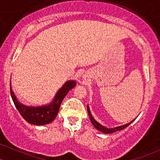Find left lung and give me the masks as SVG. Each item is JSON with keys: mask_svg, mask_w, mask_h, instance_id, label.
Here are the masks:
<instances>
[{"mask_svg": "<svg viewBox=\"0 0 160 160\" xmlns=\"http://www.w3.org/2000/svg\"><path fill=\"white\" fill-rule=\"evenodd\" d=\"M87 111H88V113H89V119H90L92 123L93 126H94L95 127L97 128V129L99 130V131L102 132H104V133H105V134L113 133V132H117V131H120V130L123 129V128H126V127H127V126H129V125L131 124L132 122L133 121H134V120H132V121H131V122H128V123H127V124L123 125V126H118V127L113 128H105L103 126H102V125H101V124H99L96 120H95V119L93 118L92 116V114H91L90 111H89V106H87Z\"/></svg>", "mask_w": 160, "mask_h": 160, "instance_id": "1", "label": "left lung"}]
</instances>
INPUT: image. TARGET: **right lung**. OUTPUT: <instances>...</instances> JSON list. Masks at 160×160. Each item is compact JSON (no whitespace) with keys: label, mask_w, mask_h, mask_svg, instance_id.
<instances>
[{"label":"right lung","mask_w":160,"mask_h":160,"mask_svg":"<svg viewBox=\"0 0 160 160\" xmlns=\"http://www.w3.org/2000/svg\"><path fill=\"white\" fill-rule=\"evenodd\" d=\"M76 86V82L73 80L66 82L64 86L58 91L53 102L48 105L42 107H28L19 102L11 88L10 95L16 108L19 111L22 117L29 123L34 125H46L51 122L56 117L59 111L60 105L67 93Z\"/></svg>","instance_id":"add662e5"}]
</instances>
